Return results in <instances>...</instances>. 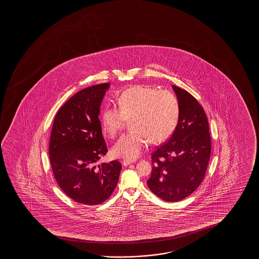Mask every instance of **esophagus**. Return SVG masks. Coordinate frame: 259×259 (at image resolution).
<instances>
[{
    "mask_svg": "<svg viewBox=\"0 0 259 259\" xmlns=\"http://www.w3.org/2000/svg\"><path fill=\"white\" fill-rule=\"evenodd\" d=\"M131 163H134V161L127 159H124V161H123V165H124V166H127V165L131 164Z\"/></svg>",
    "mask_w": 259,
    "mask_h": 259,
    "instance_id": "1",
    "label": "esophagus"
}]
</instances>
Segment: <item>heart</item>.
Here are the masks:
<instances>
[{"instance_id": "b5f03b06", "label": "heart", "mask_w": 259, "mask_h": 259, "mask_svg": "<svg viewBox=\"0 0 259 259\" xmlns=\"http://www.w3.org/2000/svg\"><path fill=\"white\" fill-rule=\"evenodd\" d=\"M116 108L106 107L102 112V129L115 138L130 122L131 133L121 136L111 149L112 155L127 160L138 157L149 141L152 144L165 142L172 135L180 117L177 97L168 90L137 85L125 89L117 99Z\"/></svg>"}]
</instances>
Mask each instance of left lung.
<instances>
[{
  "mask_svg": "<svg viewBox=\"0 0 259 259\" xmlns=\"http://www.w3.org/2000/svg\"><path fill=\"white\" fill-rule=\"evenodd\" d=\"M180 104L177 126L169 140L152 153L149 189L165 202L191 195L205 176L211 152L209 123L194 96L172 85Z\"/></svg>",
  "mask_w": 259,
  "mask_h": 259,
  "instance_id": "8db88e82",
  "label": "left lung"
}]
</instances>
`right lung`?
<instances>
[{
	"label": "right lung",
	"mask_w": 259,
	"mask_h": 259,
	"mask_svg": "<svg viewBox=\"0 0 259 259\" xmlns=\"http://www.w3.org/2000/svg\"><path fill=\"white\" fill-rule=\"evenodd\" d=\"M110 83L78 91L57 111L50 135V163L61 189L85 205L105 202L117 187L121 163L114 160L97 165L108 152L100 106Z\"/></svg>",
	"instance_id": "1"
}]
</instances>
